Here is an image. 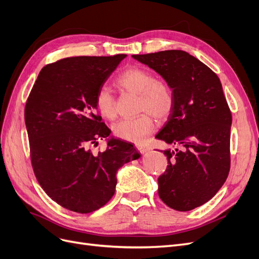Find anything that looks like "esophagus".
<instances>
[{
	"label": "esophagus",
	"mask_w": 259,
	"mask_h": 259,
	"mask_svg": "<svg viewBox=\"0 0 259 259\" xmlns=\"http://www.w3.org/2000/svg\"><path fill=\"white\" fill-rule=\"evenodd\" d=\"M136 147H137L138 151H139V152H141V154H144V152H146V151H147V147H146V146H144V145H142V144H137V145H136Z\"/></svg>",
	"instance_id": "obj_1"
}]
</instances>
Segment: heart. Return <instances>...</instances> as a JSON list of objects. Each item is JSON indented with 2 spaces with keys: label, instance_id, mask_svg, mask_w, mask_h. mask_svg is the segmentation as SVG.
Here are the masks:
<instances>
[{
  "label": "heart",
  "instance_id": "1",
  "mask_svg": "<svg viewBox=\"0 0 259 259\" xmlns=\"http://www.w3.org/2000/svg\"><path fill=\"white\" fill-rule=\"evenodd\" d=\"M116 85L124 92L138 95L137 111L146 112L115 124L114 135L119 139L141 143L154 129V121L147 112L157 120H164L173 112L175 105L173 90L165 81L156 80L154 73L143 67H128L117 76ZM95 103L103 118L113 120L116 117L115 101L108 88L102 86L99 89Z\"/></svg>",
  "mask_w": 259,
  "mask_h": 259
}]
</instances>
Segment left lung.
<instances>
[{"label":"left lung","mask_w":259,"mask_h":259,"mask_svg":"<svg viewBox=\"0 0 259 259\" xmlns=\"http://www.w3.org/2000/svg\"><path fill=\"white\" fill-rule=\"evenodd\" d=\"M157 71L173 90L175 105L156 136L166 149V170L158 178L160 198L178 211L211 199L231 168L232 113L219 76L181 50L132 55Z\"/></svg>","instance_id":"8db88e82"}]
</instances>
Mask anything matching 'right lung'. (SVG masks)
Masks as SVG:
<instances>
[{"label":"right lung","mask_w":259,"mask_h":259,"mask_svg":"<svg viewBox=\"0 0 259 259\" xmlns=\"http://www.w3.org/2000/svg\"><path fill=\"white\" fill-rule=\"evenodd\" d=\"M74 56L48 64L28 95L24 119L34 174L55 203L79 213L107 204L116 173L140 157L131 143L110 139L104 151L91 146L111 130L95 110L96 94L126 57Z\"/></svg>","instance_id":"1"}]
</instances>
